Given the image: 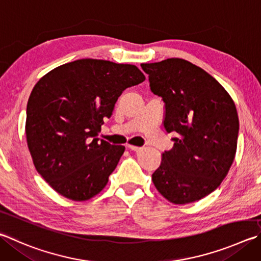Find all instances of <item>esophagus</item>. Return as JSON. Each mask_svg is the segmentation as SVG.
Masks as SVG:
<instances>
[{
  "label": "esophagus",
  "instance_id": "obj_1",
  "mask_svg": "<svg viewBox=\"0 0 261 261\" xmlns=\"http://www.w3.org/2000/svg\"><path fill=\"white\" fill-rule=\"evenodd\" d=\"M127 148H129L130 150H134V151H139L141 150V147H138V146H134V145H126Z\"/></svg>",
  "mask_w": 261,
  "mask_h": 261
}]
</instances>
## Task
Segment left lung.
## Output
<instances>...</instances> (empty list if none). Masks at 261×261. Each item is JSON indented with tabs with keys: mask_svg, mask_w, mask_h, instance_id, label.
Returning a JSON list of instances; mask_svg holds the SVG:
<instances>
[{
	"mask_svg": "<svg viewBox=\"0 0 261 261\" xmlns=\"http://www.w3.org/2000/svg\"><path fill=\"white\" fill-rule=\"evenodd\" d=\"M150 91L162 98L163 126L176 135L151 174L158 191L174 204H187L219 186L233 163L240 122L233 99L204 69L169 58L141 64Z\"/></svg>",
	"mask_w": 261,
	"mask_h": 261,
	"instance_id": "left-lung-1",
	"label": "left lung"
}]
</instances>
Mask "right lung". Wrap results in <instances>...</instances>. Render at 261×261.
<instances>
[{
  "mask_svg": "<svg viewBox=\"0 0 261 261\" xmlns=\"http://www.w3.org/2000/svg\"><path fill=\"white\" fill-rule=\"evenodd\" d=\"M145 80L135 65L79 59L35 84L26 138L36 171L60 195L85 201L102 191L125 147L97 138L126 88Z\"/></svg>",
  "mask_w": 261,
  "mask_h": 261,
  "instance_id": "1",
  "label": "right lung"
}]
</instances>
